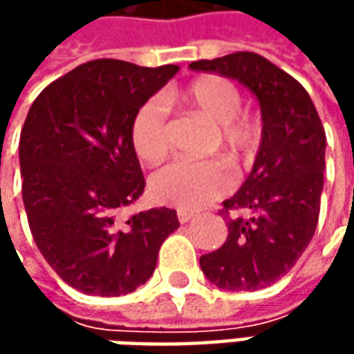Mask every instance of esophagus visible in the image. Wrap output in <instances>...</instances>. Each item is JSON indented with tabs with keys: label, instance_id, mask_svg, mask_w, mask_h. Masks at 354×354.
<instances>
[{
	"label": "esophagus",
	"instance_id": "34e87169",
	"mask_svg": "<svg viewBox=\"0 0 354 354\" xmlns=\"http://www.w3.org/2000/svg\"><path fill=\"white\" fill-rule=\"evenodd\" d=\"M195 216H197L195 212H189V211H179V212H177V218H179V223H181V225L189 223V221H193Z\"/></svg>",
	"mask_w": 354,
	"mask_h": 354
}]
</instances>
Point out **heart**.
<instances>
[{"instance_id": "obj_1", "label": "heart", "mask_w": 354, "mask_h": 354, "mask_svg": "<svg viewBox=\"0 0 354 354\" xmlns=\"http://www.w3.org/2000/svg\"><path fill=\"white\" fill-rule=\"evenodd\" d=\"M179 102L189 112L211 124L214 136L211 149H223L234 165L248 163L262 131L258 122L240 112L242 92L234 82L216 75L195 78L179 92ZM131 147L140 161L156 165L169 151V129L163 104L149 98L136 110L129 126ZM232 187V173L221 159L207 161H173L159 169L149 181V193L159 205L181 211H197L216 198L225 197Z\"/></svg>"}]
</instances>
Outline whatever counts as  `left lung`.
<instances>
[{"label": "left lung", "mask_w": 354, "mask_h": 354, "mask_svg": "<svg viewBox=\"0 0 354 354\" xmlns=\"http://www.w3.org/2000/svg\"><path fill=\"white\" fill-rule=\"evenodd\" d=\"M189 66L236 78L260 100V151L250 177L221 209L228 238L201 256L203 274L216 288L256 292L283 278L315 234L325 129L307 90L258 53L238 50Z\"/></svg>", "instance_id": "obj_1"}]
</instances>
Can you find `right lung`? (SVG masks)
Instances as JSON below:
<instances>
[{
  "mask_svg": "<svg viewBox=\"0 0 354 354\" xmlns=\"http://www.w3.org/2000/svg\"><path fill=\"white\" fill-rule=\"evenodd\" d=\"M177 71L88 61L50 82L27 114L19 163L29 228L48 266L78 292H133L151 278L163 240L179 226L165 207L120 218L145 187L131 118Z\"/></svg>",
  "mask_w": 354,
  "mask_h": 354,
  "instance_id": "right-lung-1",
  "label": "right lung"
}]
</instances>
